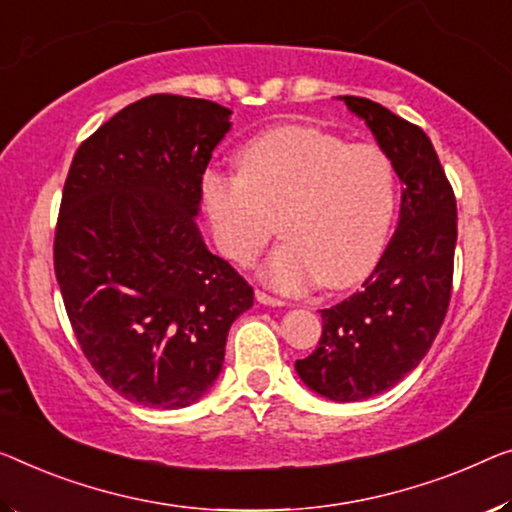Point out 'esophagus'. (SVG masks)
Masks as SVG:
<instances>
[{"mask_svg":"<svg viewBox=\"0 0 512 512\" xmlns=\"http://www.w3.org/2000/svg\"><path fill=\"white\" fill-rule=\"evenodd\" d=\"M255 299L262 303V305H271V308H282V305H285V301L282 299H276V296H271V294H266V292H255Z\"/></svg>","mask_w":512,"mask_h":512,"instance_id":"obj_1","label":"esophagus"}]
</instances>
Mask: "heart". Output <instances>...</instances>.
Instances as JSON below:
<instances>
[{"mask_svg":"<svg viewBox=\"0 0 512 512\" xmlns=\"http://www.w3.org/2000/svg\"><path fill=\"white\" fill-rule=\"evenodd\" d=\"M236 170L204 174L202 204L218 248L243 266L262 253L280 218L285 241L262 266L266 285L349 287L377 264L395 216V170L375 144L285 126L250 140Z\"/></svg>","mask_w":512,"mask_h":512,"instance_id":"heart-1","label":"heart"}]
</instances>
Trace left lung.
I'll return each mask as SVG.
<instances>
[{
  "mask_svg": "<svg viewBox=\"0 0 512 512\" xmlns=\"http://www.w3.org/2000/svg\"><path fill=\"white\" fill-rule=\"evenodd\" d=\"M365 121L402 183L398 230L361 292L322 312L324 331L296 375L333 402L393 388L423 361L444 322L453 285L457 207L430 137L384 105L338 96Z\"/></svg>",
  "mask_w": 512,
  "mask_h": 512,
  "instance_id": "left-lung-1",
  "label": "left lung"
}]
</instances>
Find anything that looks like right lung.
I'll list each match as a JSON object with an SVG mask.
<instances>
[{"label": "right lung", "mask_w": 512, "mask_h": 512, "mask_svg": "<svg viewBox=\"0 0 512 512\" xmlns=\"http://www.w3.org/2000/svg\"><path fill=\"white\" fill-rule=\"evenodd\" d=\"M232 110L156 94L80 144L61 195L55 273L82 352L121 398L195 404L223 370L253 287L202 239V174Z\"/></svg>", "instance_id": "obj_1"}]
</instances>
